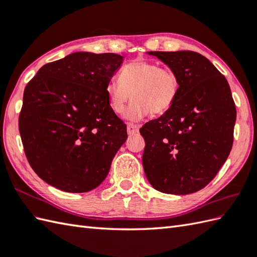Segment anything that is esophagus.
<instances>
[{"label": "esophagus", "instance_id": "esophagus-1", "mask_svg": "<svg viewBox=\"0 0 257 257\" xmlns=\"http://www.w3.org/2000/svg\"><path fill=\"white\" fill-rule=\"evenodd\" d=\"M127 133L130 136L138 134L139 133V125L133 124V123H128V125H127Z\"/></svg>", "mask_w": 257, "mask_h": 257}]
</instances>
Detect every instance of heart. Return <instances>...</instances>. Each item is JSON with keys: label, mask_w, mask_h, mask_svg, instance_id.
Masks as SVG:
<instances>
[{"label": "heart", "mask_w": 257, "mask_h": 257, "mask_svg": "<svg viewBox=\"0 0 257 257\" xmlns=\"http://www.w3.org/2000/svg\"><path fill=\"white\" fill-rule=\"evenodd\" d=\"M180 88L178 75L171 69L160 68L156 63L137 59L121 69L119 78H111L106 85L109 107L121 112L130 97L134 100L123 112L128 121H139L150 111L161 114L176 101Z\"/></svg>", "instance_id": "heart-1"}]
</instances>
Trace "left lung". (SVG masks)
<instances>
[{"label":"left lung","instance_id":"8db88e82","mask_svg":"<svg viewBox=\"0 0 257 257\" xmlns=\"http://www.w3.org/2000/svg\"><path fill=\"white\" fill-rule=\"evenodd\" d=\"M147 54L178 75L180 88L171 108L140 129L146 177L162 193L196 192L214 179L232 149L236 109L230 85L199 53Z\"/></svg>","mask_w":257,"mask_h":257}]
</instances>
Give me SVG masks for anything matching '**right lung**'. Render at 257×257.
<instances>
[{
	"label": "right lung",
	"mask_w": 257,
	"mask_h": 257,
	"mask_svg": "<svg viewBox=\"0 0 257 257\" xmlns=\"http://www.w3.org/2000/svg\"><path fill=\"white\" fill-rule=\"evenodd\" d=\"M122 62L113 53H72L44 65L25 87L22 143L33 170L52 187L83 193L106 179L128 138L105 91Z\"/></svg>",
	"instance_id": "add662e5"
}]
</instances>
